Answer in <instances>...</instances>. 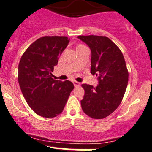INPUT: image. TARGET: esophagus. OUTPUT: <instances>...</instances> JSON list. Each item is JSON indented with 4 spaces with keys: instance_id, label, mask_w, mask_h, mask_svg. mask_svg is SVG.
I'll use <instances>...</instances> for the list:
<instances>
[{
    "instance_id": "34e87169",
    "label": "esophagus",
    "mask_w": 152,
    "mask_h": 152,
    "mask_svg": "<svg viewBox=\"0 0 152 152\" xmlns=\"http://www.w3.org/2000/svg\"><path fill=\"white\" fill-rule=\"evenodd\" d=\"M73 83H74V86L75 87H77V86H79L80 85V83L79 82H77V81H74V82H73Z\"/></svg>"
}]
</instances>
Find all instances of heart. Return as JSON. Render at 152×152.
Returning a JSON list of instances; mask_svg holds the SVG:
<instances>
[{
    "label": "heart",
    "instance_id": "heart-1",
    "mask_svg": "<svg viewBox=\"0 0 152 152\" xmlns=\"http://www.w3.org/2000/svg\"><path fill=\"white\" fill-rule=\"evenodd\" d=\"M80 46H83V45H82V44H79V45H78L77 46V48H78V47H80Z\"/></svg>",
    "mask_w": 152,
    "mask_h": 152
}]
</instances>
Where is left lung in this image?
<instances>
[{"label":"left lung","mask_w":152,"mask_h":152,"mask_svg":"<svg viewBox=\"0 0 152 152\" xmlns=\"http://www.w3.org/2000/svg\"><path fill=\"white\" fill-rule=\"evenodd\" d=\"M91 51V73L98 76L97 87L82 84L85 94L80 101L86 115L103 119L115 112L122 101L129 81L125 59L118 46L106 36L80 35Z\"/></svg>","instance_id":"8db88e82"}]
</instances>
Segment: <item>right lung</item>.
I'll list each match as a JSON object with an SVG mask.
<instances>
[{
  "mask_svg": "<svg viewBox=\"0 0 152 152\" xmlns=\"http://www.w3.org/2000/svg\"><path fill=\"white\" fill-rule=\"evenodd\" d=\"M69 40L66 36H44L31 43L18 65L19 85L26 101L37 115L55 118L64 110L74 85L52 78L54 66Z\"/></svg>",
  "mask_w": 152,
  "mask_h": 152,
  "instance_id": "add662e5",
  "label": "right lung"
}]
</instances>
